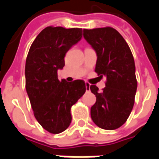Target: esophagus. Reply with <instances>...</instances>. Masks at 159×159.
Segmentation results:
<instances>
[{
	"label": "esophagus",
	"instance_id": "esophagus-1",
	"mask_svg": "<svg viewBox=\"0 0 159 159\" xmlns=\"http://www.w3.org/2000/svg\"><path fill=\"white\" fill-rule=\"evenodd\" d=\"M85 86H86V89H87V91H88V90L89 89L90 84L89 83H85Z\"/></svg>",
	"mask_w": 159,
	"mask_h": 159
}]
</instances>
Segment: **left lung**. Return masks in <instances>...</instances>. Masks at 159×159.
I'll use <instances>...</instances> for the list:
<instances>
[{
	"label": "left lung",
	"mask_w": 159,
	"mask_h": 159,
	"mask_svg": "<svg viewBox=\"0 0 159 159\" xmlns=\"http://www.w3.org/2000/svg\"><path fill=\"white\" fill-rule=\"evenodd\" d=\"M83 37L97 55L95 72L106 76L103 92L90 86L96 96L91 107V118L97 126L107 130L123 125L133 109L137 89L134 60L129 45L113 28L83 30Z\"/></svg>",
	"instance_id": "obj_1"
}]
</instances>
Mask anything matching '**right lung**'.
Instances as JSON below:
<instances>
[{"label": "right lung", "mask_w": 159, "mask_h": 159, "mask_svg": "<svg viewBox=\"0 0 159 159\" xmlns=\"http://www.w3.org/2000/svg\"><path fill=\"white\" fill-rule=\"evenodd\" d=\"M83 30L47 27L30 46L25 63V89L34 116L52 134L65 131L71 123L70 108L86 91L83 80L59 81L58 70L65 56L82 39Z\"/></svg>", "instance_id": "1"}]
</instances>
